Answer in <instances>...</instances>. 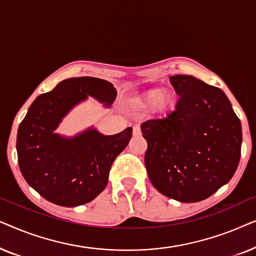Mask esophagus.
Segmentation results:
<instances>
[{"instance_id":"34e87169","label":"esophagus","mask_w":256,"mask_h":256,"mask_svg":"<svg viewBox=\"0 0 256 256\" xmlns=\"http://www.w3.org/2000/svg\"><path fill=\"white\" fill-rule=\"evenodd\" d=\"M132 135L134 136L141 135V128H140V126H134V127H132Z\"/></svg>"}]
</instances>
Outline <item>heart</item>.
Wrapping results in <instances>:
<instances>
[{
    "instance_id": "b5f03b06",
    "label": "heart",
    "mask_w": 256,
    "mask_h": 256,
    "mask_svg": "<svg viewBox=\"0 0 256 256\" xmlns=\"http://www.w3.org/2000/svg\"><path fill=\"white\" fill-rule=\"evenodd\" d=\"M177 94L174 90H164L162 87H152L134 98L132 107L141 112L155 110L158 113H168L177 104Z\"/></svg>"
}]
</instances>
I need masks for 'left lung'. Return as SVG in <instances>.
<instances>
[{"instance_id": "8db88e82", "label": "left lung", "mask_w": 256, "mask_h": 256, "mask_svg": "<svg viewBox=\"0 0 256 256\" xmlns=\"http://www.w3.org/2000/svg\"><path fill=\"white\" fill-rule=\"evenodd\" d=\"M180 96L166 118L142 124L152 184L182 202L204 200L230 180L239 166L242 132L228 98L192 76H170Z\"/></svg>"}]
</instances>
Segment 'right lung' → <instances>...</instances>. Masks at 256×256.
<instances>
[{
	"label": "right lung",
	"instance_id": "add662e5",
	"mask_svg": "<svg viewBox=\"0 0 256 256\" xmlns=\"http://www.w3.org/2000/svg\"><path fill=\"white\" fill-rule=\"evenodd\" d=\"M116 94L107 80L80 76L62 80L31 104L17 132L18 166L28 184L46 200L73 208L106 188L112 164L130 141L132 127L115 135L90 128L70 138L54 130L87 96L110 107Z\"/></svg>",
	"mask_w": 256,
	"mask_h": 256
}]
</instances>
